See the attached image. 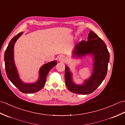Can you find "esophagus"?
<instances>
[{
	"label": "esophagus",
	"mask_w": 125,
	"mask_h": 125,
	"mask_svg": "<svg viewBox=\"0 0 125 125\" xmlns=\"http://www.w3.org/2000/svg\"><path fill=\"white\" fill-rule=\"evenodd\" d=\"M65 60V57L64 55H61L59 57V60L61 62H64Z\"/></svg>",
	"instance_id": "1"
}]
</instances>
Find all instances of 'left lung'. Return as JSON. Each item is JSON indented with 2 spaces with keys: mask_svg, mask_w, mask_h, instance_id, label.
<instances>
[{
  "mask_svg": "<svg viewBox=\"0 0 125 125\" xmlns=\"http://www.w3.org/2000/svg\"><path fill=\"white\" fill-rule=\"evenodd\" d=\"M88 40H82L75 47V54L85 55L92 54L94 56L93 72L91 78L83 85H77L72 82L71 74L68 67L65 69V85L70 91L76 94L86 95L94 92L102 83L108 71L110 59L109 52L103 40L93 31H90Z\"/></svg>",
  "mask_w": 125,
  "mask_h": 125,
  "instance_id": "left-lung-1",
  "label": "left lung"
}]
</instances>
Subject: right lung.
I'll return each mask as SVG.
<instances>
[{
  "instance_id": "add662e5",
  "label": "right lung",
  "mask_w": 125,
  "mask_h": 125,
  "mask_svg": "<svg viewBox=\"0 0 125 125\" xmlns=\"http://www.w3.org/2000/svg\"><path fill=\"white\" fill-rule=\"evenodd\" d=\"M22 34V32H20L13 37L6 49L4 54L6 73L8 79L20 92L23 93H33L40 91L44 86L49 71L56 65L57 62L54 61L42 65L39 71V79L36 83L28 84L22 83L19 77L13 58L14 44Z\"/></svg>"
}]
</instances>
